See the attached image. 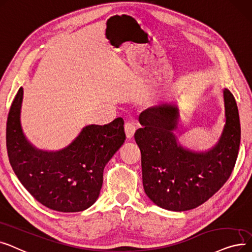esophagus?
Returning <instances> with one entry per match:
<instances>
[{
	"label": "esophagus",
	"instance_id": "obj_1",
	"mask_svg": "<svg viewBox=\"0 0 252 252\" xmlns=\"http://www.w3.org/2000/svg\"><path fill=\"white\" fill-rule=\"evenodd\" d=\"M124 130H125V133H126L127 138L130 139V138L133 137V135H134V133H135L136 127H135V125H134L133 123L128 122V123H126L125 126H124Z\"/></svg>",
	"mask_w": 252,
	"mask_h": 252
}]
</instances>
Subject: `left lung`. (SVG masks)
Listing matches in <instances>:
<instances>
[{"label": "left lung", "instance_id": "8db88e82", "mask_svg": "<svg viewBox=\"0 0 252 252\" xmlns=\"http://www.w3.org/2000/svg\"><path fill=\"white\" fill-rule=\"evenodd\" d=\"M225 125L211 150L193 152L179 145L178 110L163 103L139 115L142 126L134 134L141 153L142 184L147 196L161 208L194 209L206 202L229 179L240 146L241 128L234 95L223 89Z\"/></svg>", "mask_w": 252, "mask_h": 252}]
</instances>
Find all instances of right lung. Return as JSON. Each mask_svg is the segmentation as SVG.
Instances as JSON below:
<instances>
[{
    "instance_id": "right-lung-1",
    "label": "right lung",
    "mask_w": 252,
    "mask_h": 252,
    "mask_svg": "<svg viewBox=\"0 0 252 252\" xmlns=\"http://www.w3.org/2000/svg\"><path fill=\"white\" fill-rule=\"evenodd\" d=\"M23 89L11 104L6 128L10 164L29 193L44 206L61 212H78L97 200L103 169L126 139L124 120L84 127L77 138L57 152L35 149L20 125Z\"/></svg>"
}]
</instances>
